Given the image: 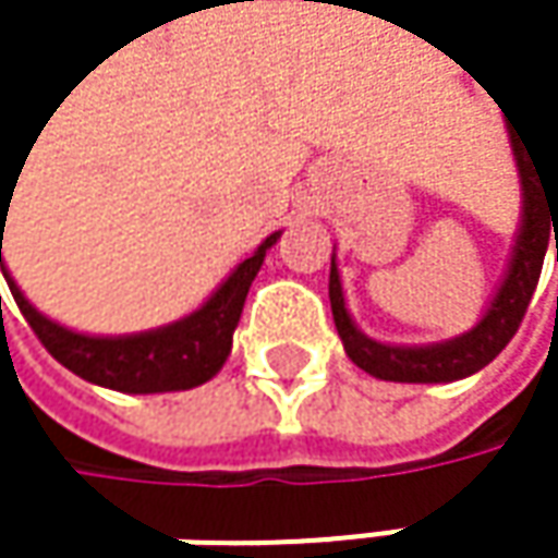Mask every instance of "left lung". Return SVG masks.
<instances>
[{"mask_svg": "<svg viewBox=\"0 0 558 558\" xmlns=\"http://www.w3.org/2000/svg\"><path fill=\"white\" fill-rule=\"evenodd\" d=\"M510 148H513V161L520 170V190H523L520 232H517L513 255H510L501 287L475 329H469L456 339H446V342H433V345L375 342L352 323V316L345 310V296H342L339 268L332 258V268H329L332 319H336L339 339L345 345V355L362 372H368L381 381H400V385H446V381H459V378L482 372L513 339V332L523 323V313L530 306V296L536 290L553 235H556L558 262V173L556 168H546L543 155H536L530 145H523L513 132H510Z\"/></svg>", "mask_w": 558, "mask_h": 558, "instance_id": "left-lung-1", "label": "left lung"}]
</instances>
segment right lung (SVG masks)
<instances>
[{
  "label": "right lung",
  "mask_w": 558,
  "mask_h": 558,
  "mask_svg": "<svg viewBox=\"0 0 558 558\" xmlns=\"http://www.w3.org/2000/svg\"><path fill=\"white\" fill-rule=\"evenodd\" d=\"M2 216H9L5 206ZM278 239L280 232L268 235L258 245V252L245 258L190 316L168 323L161 329L132 332V336H83L38 313L2 265V235L0 265L22 316L63 368L99 388L122 390V393H165V390H190L206 385L213 375H219V368L232 352V332L239 326L248 287L262 271L268 248Z\"/></svg>",
  "instance_id": "right-lung-1"
}]
</instances>
